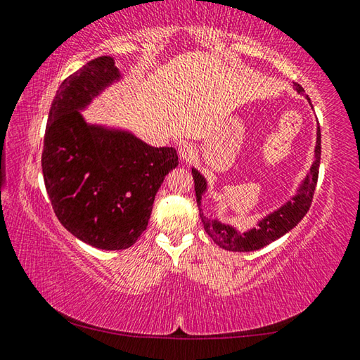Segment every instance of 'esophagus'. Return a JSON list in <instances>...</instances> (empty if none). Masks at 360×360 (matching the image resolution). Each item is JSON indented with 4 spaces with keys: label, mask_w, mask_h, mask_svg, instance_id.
Returning <instances> with one entry per match:
<instances>
[{
    "label": "esophagus",
    "mask_w": 360,
    "mask_h": 360,
    "mask_svg": "<svg viewBox=\"0 0 360 360\" xmlns=\"http://www.w3.org/2000/svg\"><path fill=\"white\" fill-rule=\"evenodd\" d=\"M194 155H196V150L191 143H181L179 147V156L181 161H191Z\"/></svg>",
    "instance_id": "1"
}]
</instances>
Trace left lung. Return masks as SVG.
I'll use <instances>...</instances> for the list:
<instances>
[{"label":"left lung","mask_w":360,"mask_h":360,"mask_svg":"<svg viewBox=\"0 0 360 360\" xmlns=\"http://www.w3.org/2000/svg\"><path fill=\"white\" fill-rule=\"evenodd\" d=\"M294 90L299 94H304V88L294 84ZM308 98V96H307ZM310 101V99H308ZM311 105V103H310ZM319 161H321V129H316V145H314V155L310 169H308L304 180L300 181L299 186L295 188V193L289 198L285 204L280 205L278 209L267 213L266 217L257 219V223L247 231H238L236 226L219 221V219H212L202 213V196L209 190L205 176L199 172L196 167L191 169L194 179V190H196V200L199 207V215L202 219L204 229L209 237L215 242L219 248L228 251H256L269 243L275 242L291 231L300 223V219L307 215L308 209L311 205V199L314 194V188L318 184V172H319Z\"/></svg>","instance_id":"obj_1"}]
</instances>
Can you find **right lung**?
Wrapping results in <instances>:
<instances>
[{
  "label": "right lung",
  "mask_w": 360,
  "mask_h": 360,
  "mask_svg": "<svg viewBox=\"0 0 360 360\" xmlns=\"http://www.w3.org/2000/svg\"><path fill=\"white\" fill-rule=\"evenodd\" d=\"M122 80L112 56H99L63 80L49 112L44 184L60 223L99 250H126L147 229L155 196L179 166L174 147H151L128 129L82 115Z\"/></svg>",
  "instance_id": "add662e5"
}]
</instances>
